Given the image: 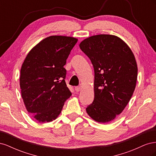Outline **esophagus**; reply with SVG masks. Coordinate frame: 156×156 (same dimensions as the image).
Returning a JSON list of instances; mask_svg holds the SVG:
<instances>
[{"label":"esophagus","mask_w":156,"mask_h":156,"mask_svg":"<svg viewBox=\"0 0 156 156\" xmlns=\"http://www.w3.org/2000/svg\"><path fill=\"white\" fill-rule=\"evenodd\" d=\"M81 90V86L75 87V90L76 92H79L80 90Z\"/></svg>","instance_id":"esophagus-1"}]
</instances>
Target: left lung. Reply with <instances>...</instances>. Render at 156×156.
<instances>
[{"mask_svg":"<svg viewBox=\"0 0 156 156\" xmlns=\"http://www.w3.org/2000/svg\"><path fill=\"white\" fill-rule=\"evenodd\" d=\"M79 47L94 69V99L86 111L93 120L107 123L123 111L133 95L138 72L135 56L114 35L92 36Z\"/></svg>","mask_w":156,"mask_h":156,"instance_id":"8db88e82","label":"left lung"}]
</instances>
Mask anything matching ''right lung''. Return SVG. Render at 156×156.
<instances>
[{
    "label": "right lung",
    "instance_id": "right-lung-1",
    "mask_svg": "<svg viewBox=\"0 0 156 156\" xmlns=\"http://www.w3.org/2000/svg\"><path fill=\"white\" fill-rule=\"evenodd\" d=\"M77 42L73 37H46L30 50L22 64L21 96L27 111L40 122L55 120L72 96L64 66Z\"/></svg>",
    "mask_w": 156,
    "mask_h": 156
}]
</instances>
